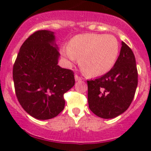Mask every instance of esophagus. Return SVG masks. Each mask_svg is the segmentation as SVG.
<instances>
[{
	"instance_id": "esophagus-1",
	"label": "esophagus",
	"mask_w": 151,
	"mask_h": 151,
	"mask_svg": "<svg viewBox=\"0 0 151 151\" xmlns=\"http://www.w3.org/2000/svg\"><path fill=\"white\" fill-rule=\"evenodd\" d=\"M74 78H75V81H80L82 80V79H81V78L80 77H79V76L77 75V74H76Z\"/></svg>"
}]
</instances>
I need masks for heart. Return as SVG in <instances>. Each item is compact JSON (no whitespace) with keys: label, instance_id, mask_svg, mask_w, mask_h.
<instances>
[{"label":"heart","instance_id":"1","mask_svg":"<svg viewBox=\"0 0 151 151\" xmlns=\"http://www.w3.org/2000/svg\"><path fill=\"white\" fill-rule=\"evenodd\" d=\"M119 52L118 41L112 35L84 34L63 45L61 55L71 65L79 58L81 68L90 76H101L111 70Z\"/></svg>","mask_w":151,"mask_h":151}]
</instances>
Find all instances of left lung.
Wrapping results in <instances>:
<instances>
[{
	"instance_id": "8db88e82",
	"label": "left lung",
	"mask_w": 151,
	"mask_h": 151,
	"mask_svg": "<svg viewBox=\"0 0 151 151\" xmlns=\"http://www.w3.org/2000/svg\"><path fill=\"white\" fill-rule=\"evenodd\" d=\"M87 82L88 106L92 113L105 119L123 114L132 103L138 85L136 59L131 48L122 41L114 67Z\"/></svg>"
}]
</instances>
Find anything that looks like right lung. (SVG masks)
Returning <instances> with one entry per match:
<instances>
[{
    "mask_svg": "<svg viewBox=\"0 0 151 151\" xmlns=\"http://www.w3.org/2000/svg\"><path fill=\"white\" fill-rule=\"evenodd\" d=\"M58 50L54 32L38 30L22 44L13 66L16 97L36 119L56 117L64 109V93L75 83L73 71L58 65Z\"/></svg>",
    "mask_w": 151,
    "mask_h": 151,
    "instance_id": "right-lung-1",
    "label": "right lung"
}]
</instances>
